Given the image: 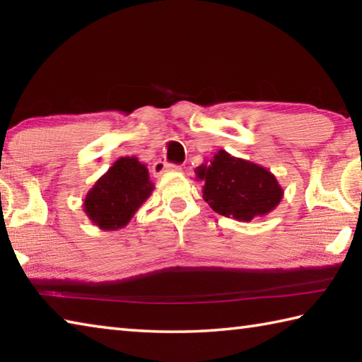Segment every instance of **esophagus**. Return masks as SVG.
<instances>
[{
	"instance_id": "obj_1",
	"label": "esophagus",
	"mask_w": 362,
	"mask_h": 362,
	"mask_svg": "<svg viewBox=\"0 0 362 362\" xmlns=\"http://www.w3.org/2000/svg\"><path fill=\"white\" fill-rule=\"evenodd\" d=\"M168 170H182V166H179V164H170L166 161H156L153 164V174L161 175L164 173H168Z\"/></svg>"
}]
</instances>
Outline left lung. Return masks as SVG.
I'll return each instance as SVG.
<instances>
[{"label":"left lung","instance_id":"1","mask_svg":"<svg viewBox=\"0 0 362 362\" xmlns=\"http://www.w3.org/2000/svg\"><path fill=\"white\" fill-rule=\"evenodd\" d=\"M203 180V199L220 216L250 222L274 211L284 189L267 168L218 150L194 170Z\"/></svg>","mask_w":362,"mask_h":362}]
</instances>
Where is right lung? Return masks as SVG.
<instances>
[{
    "label": "right lung",
    "instance_id": "1",
    "mask_svg": "<svg viewBox=\"0 0 362 362\" xmlns=\"http://www.w3.org/2000/svg\"><path fill=\"white\" fill-rule=\"evenodd\" d=\"M153 188L155 183L144 163L136 156L119 158L86 194L84 212L100 230L124 228Z\"/></svg>",
    "mask_w": 362,
    "mask_h": 362
}]
</instances>
